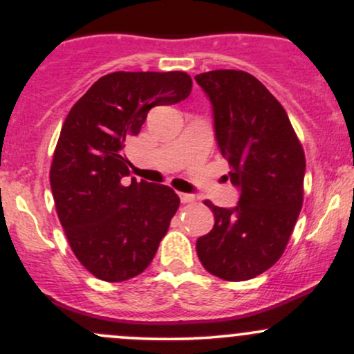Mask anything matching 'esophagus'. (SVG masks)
<instances>
[{
	"mask_svg": "<svg viewBox=\"0 0 354 354\" xmlns=\"http://www.w3.org/2000/svg\"><path fill=\"white\" fill-rule=\"evenodd\" d=\"M178 196H180V200L183 205H186V203H194L196 201V198L193 196V194H188V193H178Z\"/></svg>",
	"mask_w": 354,
	"mask_h": 354,
	"instance_id": "1",
	"label": "esophagus"
}]
</instances>
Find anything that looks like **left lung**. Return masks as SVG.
Wrapping results in <instances>:
<instances>
[{"label":"left lung","mask_w":354,"mask_h":354,"mask_svg":"<svg viewBox=\"0 0 354 354\" xmlns=\"http://www.w3.org/2000/svg\"><path fill=\"white\" fill-rule=\"evenodd\" d=\"M194 80L213 104L230 181L241 188L233 209L205 200L214 226L198 238V258L208 273L245 281L270 270L286 250L303 206L306 160L281 103L253 75L214 70Z\"/></svg>","instance_id":"8db88e82"}]
</instances>
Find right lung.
Instances as JSON below:
<instances>
[{
  "label": "right lung",
  "instance_id": "obj_1",
  "mask_svg": "<svg viewBox=\"0 0 354 354\" xmlns=\"http://www.w3.org/2000/svg\"><path fill=\"white\" fill-rule=\"evenodd\" d=\"M185 71H116L93 84L68 113L53 153L50 183L73 253L109 283L141 274L156 254L180 198L169 186H128L124 141L136 136L153 106L189 96Z\"/></svg>",
  "mask_w": 354,
  "mask_h": 354
}]
</instances>
